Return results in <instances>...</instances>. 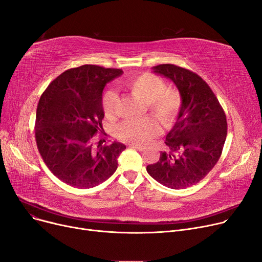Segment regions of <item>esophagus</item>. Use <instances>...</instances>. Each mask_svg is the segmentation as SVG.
<instances>
[{
  "instance_id": "34e87169",
  "label": "esophagus",
  "mask_w": 262,
  "mask_h": 262,
  "mask_svg": "<svg viewBox=\"0 0 262 262\" xmlns=\"http://www.w3.org/2000/svg\"><path fill=\"white\" fill-rule=\"evenodd\" d=\"M130 147H133V149L138 150V151H140V152L144 150V146H142V145H138V144H130Z\"/></svg>"
}]
</instances>
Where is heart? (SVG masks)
Masks as SVG:
<instances>
[{"instance_id":"heart-1","label":"heart","mask_w":262,"mask_h":262,"mask_svg":"<svg viewBox=\"0 0 262 262\" xmlns=\"http://www.w3.org/2000/svg\"><path fill=\"white\" fill-rule=\"evenodd\" d=\"M123 86L143 100L145 106L156 120L165 127L176 123L182 107L180 94L173 89H167L161 78L149 73L133 75L125 79ZM105 116L111 118L117 109V96L107 92L103 97ZM158 132V125L153 118L145 117L138 120H127L121 123L117 135L119 139L129 143H144Z\"/></svg>"}]
</instances>
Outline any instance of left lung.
Here are the masks:
<instances>
[{
	"label": "left lung",
	"instance_id": "obj_1",
	"mask_svg": "<svg viewBox=\"0 0 262 262\" xmlns=\"http://www.w3.org/2000/svg\"><path fill=\"white\" fill-rule=\"evenodd\" d=\"M153 72L171 80L179 90L182 107L166 136L169 151L146 171L158 183L179 189L195 185L219 162L227 136L226 115L203 79L186 68L161 64Z\"/></svg>",
	"mask_w": 262,
	"mask_h": 262
}]
</instances>
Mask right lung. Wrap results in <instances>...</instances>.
<instances>
[{"label": "right lung", "instance_id": "1", "mask_svg": "<svg viewBox=\"0 0 262 262\" xmlns=\"http://www.w3.org/2000/svg\"><path fill=\"white\" fill-rule=\"evenodd\" d=\"M122 74L118 68L82 65L62 73L41 94L35 121L37 147L50 171L64 183L90 188L116 172L126 146L97 142L94 135L103 129V90Z\"/></svg>", "mask_w": 262, "mask_h": 262}]
</instances>
